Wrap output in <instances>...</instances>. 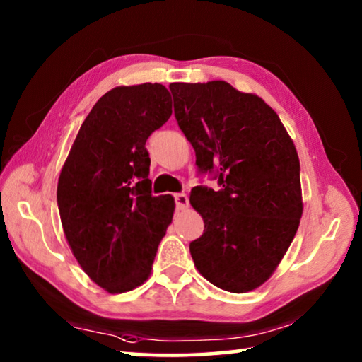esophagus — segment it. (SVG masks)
Instances as JSON below:
<instances>
[{"instance_id":"1","label":"esophagus","mask_w":362,"mask_h":362,"mask_svg":"<svg viewBox=\"0 0 362 362\" xmlns=\"http://www.w3.org/2000/svg\"><path fill=\"white\" fill-rule=\"evenodd\" d=\"M174 198H175L177 209H179V211L188 209V206H190V202H188V197H187L185 193H177V194H174Z\"/></svg>"}]
</instances>
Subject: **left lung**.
<instances>
[{
    "mask_svg": "<svg viewBox=\"0 0 362 362\" xmlns=\"http://www.w3.org/2000/svg\"><path fill=\"white\" fill-rule=\"evenodd\" d=\"M175 119L202 172L217 169L221 190L194 187L190 203L204 221L190 243L194 267L232 293L271 279L303 214L300 159L277 112L223 80L170 83Z\"/></svg>",
    "mask_w": 362,
    "mask_h": 362,
    "instance_id": "obj_1",
    "label": "left lung"
}]
</instances>
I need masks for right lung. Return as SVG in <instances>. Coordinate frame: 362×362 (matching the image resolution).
<instances>
[{
    "mask_svg": "<svg viewBox=\"0 0 362 362\" xmlns=\"http://www.w3.org/2000/svg\"><path fill=\"white\" fill-rule=\"evenodd\" d=\"M172 114L160 83L120 85L91 109L57 180L67 243L83 272L107 293L148 280L175 202L151 194L145 143Z\"/></svg>",
    "mask_w": 362,
    "mask_h": 362,
    "instance_id": "add662e5",
    "label": "right lung"
}]
</instances>
